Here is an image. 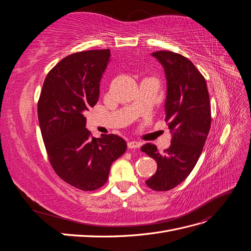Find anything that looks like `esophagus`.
I'll use <instances>...</instances> for the list:
<instances>
[{
    "instance_id": "esophagus-1",
    "label": "esophagus",
    "mask_w": 251,
    "mask_h": 251,
    "mask_svg": "<svg viewBox=\"0 0 251 251\" xmlns=\"http://www.w3.org/2000/svg\"><path fill=\"white\" fill-rule=\"evenodd\" d=\"M141 147V143L138 141H128L127 142V148L128 149H138Z\"/></svg>"
}]
</instances>
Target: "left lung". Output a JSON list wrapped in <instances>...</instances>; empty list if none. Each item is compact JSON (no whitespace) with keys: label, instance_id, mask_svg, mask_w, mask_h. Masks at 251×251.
I'll list each match as a JSON object with an SVG mask.
<instances>
[{"label":"left lung","instance_id":"1","mask_svg":"<svg viewBox=\"0 0 251 251\" xmlns=\"http://www.w3.org/2000/svg\"><path fill=\"white\" fill-rule=\"evenodd\" d=\"M164 69L166 100L164 120L173 133L169 149L160 153L147 143L141 151L154 158L157 171L147 185L157 192L170 191L183 182L202 153L211 116L206 81L188 58L171 51L151 53Z\"/></svg>","mask_w":251,"mask_h":251}]
</instances>
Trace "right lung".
<instances>
[{"label":"right lung","instance_id":"right-lung-1","mask_svg":"<svg viewBox=\"0 0 251 251\" xmlns=\"http://www.w3.org/2000/svg\"><path fill=\"white\" fill-rule=\"evenodd\" d=\"M109 49L73 53L48 73L37 103L43 140L53 170L81 191L108 180L112 163L126 151L115 134L91 137L85 114L100 98V82L110 62Z\"/></svg>","mask_w":251,"mask_h":251}]
</instances>
